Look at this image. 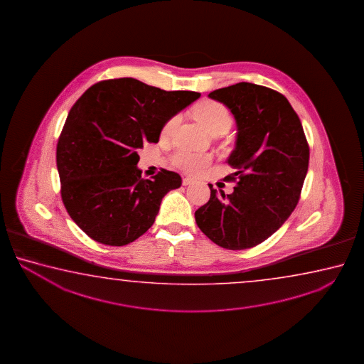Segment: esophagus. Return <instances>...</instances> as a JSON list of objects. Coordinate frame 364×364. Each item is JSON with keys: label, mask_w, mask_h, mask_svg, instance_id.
I'll return each instance as SVG.
<instances>
[{"label": "esophagus", "mask_w": 364, "mask_h": 364, "mask_svg": "<svg viewBox=\"0 0 364 364\" xmlns=\"http://www.w3.org/2000/svg\"><path fill=\"white\" fill-rule=\"evenodd\" d=\"M191 183H193V179L192 178H187L186 177V178L182 179V185L183 186L191 185Z\"/></svg>", "instance_id": "34e87169"}]
</instances>
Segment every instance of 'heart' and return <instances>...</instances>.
I'll list each match as a JSON object with an SVG mask.
<instances>
[{
  "label": "heart",
  "instance_id": "b5f03b06",
  "mask_svg": "<svg viewBox=\"0 0 364 364\" xmlns=\"http://www.w3.org/2000/svg\"><path fill=\"white\" fill-rule=\"evenodd\" d=\"M196 118L198 122L201 124L203 129L209 132L210 135H214L218 132L223 131H228L232 126V116L229 113L225 105H223L219 102L214 100H206L203 102L201 105H198L196 111H195ZM178 114L172 116L163 124L161 131V139H166L172 135L173 131L179 124ZM211 158L209 155L196 154V153H190V151H177L172 156V163L174 166L185 171L186 173L201 172L203 168L209 166Z\"/></svg>",
  "mask_w": 364,
  "mask_h": 364
}]
</instances>
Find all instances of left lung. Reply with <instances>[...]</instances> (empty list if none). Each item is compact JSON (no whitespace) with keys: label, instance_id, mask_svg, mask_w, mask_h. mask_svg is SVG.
Wrapping results in <instances>:
<instances>
[{"label":"left lung","instance_id":"1","mask_svg":"<svg viewBox=\"0 0 364 364\" xmlns=\"http://www.w3.org/2000/svg\"><path fill=\"white\" fill-rule=\"evenodd\" d=\"M227 105L238 127L228 159L235 168L224 181L237 182L230 195L210 187V200L195 219L203 235L227 250L257 246L289 218L309 171V146L301 119L283 94L238 82L209 94Z\"/></svg>","mask_w":364,"mask_h":364}]
</instances>
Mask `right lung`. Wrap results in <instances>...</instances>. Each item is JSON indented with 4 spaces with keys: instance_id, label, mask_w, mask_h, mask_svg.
Wrapping results in <instances>:
<instances>
[{
    "instance_id": "obj_1",
    "label": "right lung",
    "mask_w": 364,
    "mask_h": 364,
    "mask_svg": "<svg viewBox=\"0 0 364 364\" xmlns=\"http://www.w3.org/2000/svg\"><path fill=\"white\" fill-rule=\"evenodd\" d=\"M200 95L122 77L99 81L77 99L55 159L63 205L92 240L124 246L154 224L161 198L182 179L166 169L141 178L137 150L159 141L163 124Z\"/></svg>"
}]
</instances>
